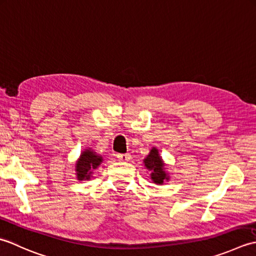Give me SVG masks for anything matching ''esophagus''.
<instances>
[{
	"mask_svg": "<svg viewBox=\"0 0 256 256\" xmlns=\"http://www.w3.org/2000/svg\"><path fill=\"white\" fill-rule=\"evenodd\" d=\"M117 158L119 161H124V162H126V161L130 160V154H117Z\"/></svg>",
	"mask_w": 256,
	"mask_h": 256,
	"instance_id": "esophagus-1",
	"label": "esophagus"
}]
</instances>
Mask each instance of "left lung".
Returning <instances> with one entry per match:
<instances>
[{"label": "left lung", "instance_id": "8db88e82", "mask_svg": "<svg viewBox=\"0 0 256 256\" xmlns=\"http://www.w3.org/2000/svg\"><path fill=\"white\" fill-rule=\"evenodd\" d=\"M144 166L149 171H151L150 176L154 184H164V181L169 180V174L164 171V164L162 158L160 157L159 150L154 147L150 150L149 154L144 159Z\"/></svg>", "mask_w": 256, "mask_h": 256}]
</instances>
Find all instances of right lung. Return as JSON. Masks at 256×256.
I'll return each instance as SVG.
<instances>
[{
	"mask_svg": "<svg viewBox=\"0 0 256 256\" xmlns=\"http://www.w3.org/2000/svg\"><path fill=\"white\" fill-rule=\"evenodd\" d=\"M102 162V156L97 154L90 148L82 151L80 159L76 162V176L77 179L80 181L90 180L92 178V171Z\"/></svg>",
	"mask_w": 256,
	"mask_h": 256,
	"instance_id": "1",
	"label": "right lung"
}]
</instances>
